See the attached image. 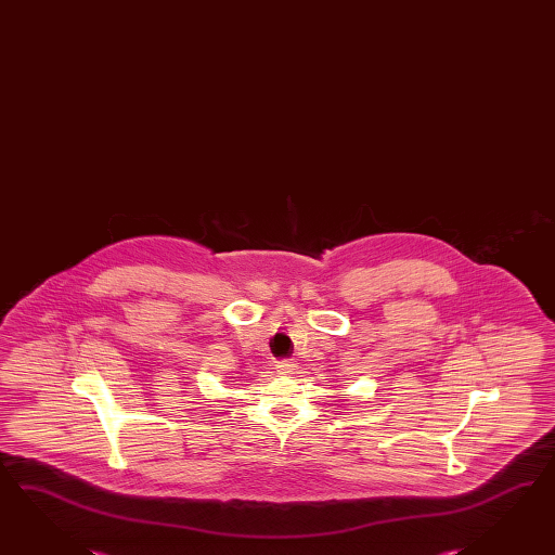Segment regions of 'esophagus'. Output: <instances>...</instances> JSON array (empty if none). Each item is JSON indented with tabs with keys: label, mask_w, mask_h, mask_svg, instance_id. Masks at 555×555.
Instances as JSON below:
<instances>
[{
	"label": "esophagus",
	"mask_w": 555,
	"mask_h": 555,
	"mask_svg": "<svg viewBox=\"0 0 555 555\" xmlns=\"http://www.w3.org/2000/svg\"><path fill=\"white\" fill-rule=\"evenodd\" d=\"M276 370L281 374H295L296 363L293 360H283V362H276Z\"/></svg>",
	"instance_id": "obj_1"
}]
</instances>
